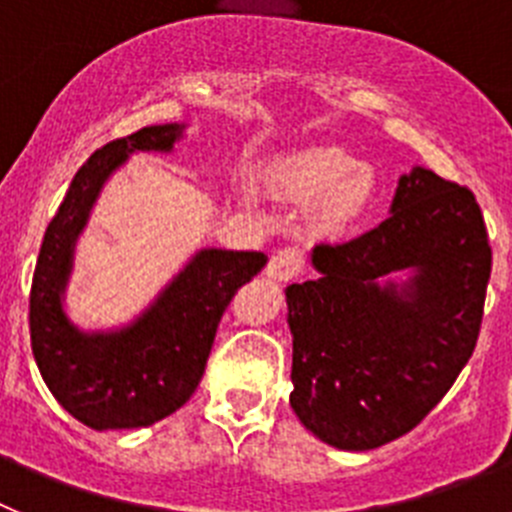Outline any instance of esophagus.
I'll return each instance as SVG.
<instances>
[{
  "label": "esophagus",
  "mask_w": 512,
  "mask_h": 512,
  "mask_svg": "<svg viewBox=\"0 0 512 512\" xmlns=\"http://www.w3.org/2000/svg\"><path fill=\"white\" fill-rule=\"evenodd\" d=\"M302 266H305V253L300 248H282L271 256L269 266H266V277L274 279V282H289L300 274Z\"/></svg>",
  "instance_id": "esophagus-1"
}]
</instances>
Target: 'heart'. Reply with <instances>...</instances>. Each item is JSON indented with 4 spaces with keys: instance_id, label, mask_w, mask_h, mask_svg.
<instances>
[{
    "instance_id": "b5f03b06",
    "label": "heart",
    "mask_w": 512,
    "mask_h": 512,
    "mask_svg": "<svg viewBox=\"0 0 512 512\" xmlns=\"http://www.w3.org/2000/svg\"><path fill=\"white\" fill-rule=\"evenodd\" d=\"M287 197L318 205V223L325 233L343 235L372 210L377 200V179L366 166H356L346 153L333 148H310L287 158L271 174ZM248 202V192H241Z\"/></svg>"
}]
</instances>
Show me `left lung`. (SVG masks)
<instances>
[{
  "label": "left lung",
  "mask_w": 512,
  "mask_h": 512,
  "mask_svg": "<svg viewBox=\"0 0 512 512\" xmlns=\"http://www.w3.org/2000/svg\"><path fill=\"white\" fill-rule=\"evenodd\" d=\"M289 284V405L333 449L395 441L436 408L477 346L492 251L467 187L415 166L379 228L315 246Z\"/></svg>",
  "instance_id": "obj_1"
}]
</instances>
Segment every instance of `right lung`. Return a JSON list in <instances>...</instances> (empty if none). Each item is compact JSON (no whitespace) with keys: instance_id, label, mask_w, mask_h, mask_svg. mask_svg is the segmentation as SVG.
<instances>
[{"instance_id":"right-lung-1","label":"right lung","mask_w":512,"mask_h":512,"mask_svg":"<svg viewBox=\"0 0 512 512\" xmlns=\"http://www.w3.org/2000/svg\"><path fill=\"white\" fill-rule=\"evenodd\" d=\"M184 122L112 140L76 171L45 230L30 292V343L58 405L94 431L146 428L179 410L205 372L225 307L266 266L261 251L200 248L128 323L81 328L66 310L76 243L104 184L133 153H174Z\"/></svg>"}]
</instances>
